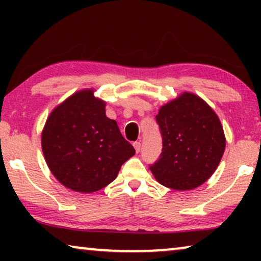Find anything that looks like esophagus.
Returning a JSON list of instances; mask_svg holds the SVG:
<instances>
[{
	"label": "esophagus",
	"instance_id": "obj_1",
	"mask_svg": "<svg viewBox=\"0 0 261 261\" xmlns=\"http://www.w3.org/2000/svg\"><path fill=\"white\" fill-rule=\"evenodd\" d=\"M133 146H134V148H135V152H137V153L140 152V149H141V144H140V141H135L134 144H133Z\"/></svg>",
	"mask_w": 261,
	"mask_h": 261
}]
</instances>
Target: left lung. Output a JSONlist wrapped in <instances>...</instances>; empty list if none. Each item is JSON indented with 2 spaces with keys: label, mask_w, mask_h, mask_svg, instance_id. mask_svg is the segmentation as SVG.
Segmentation results:
<instances>
[{
  "label": "left lung",
  "mask_w": 261,
  "mask_h": 261,
  "mask_svg": "<svg viewBox=\"0 0 261 261\" xmlns=\"http://www.w3.org/2000/svg\"><path fill=\"white\" fill-rule=\"evenodd\" d=\"M155 119L163 152L149 170L156 181L176 191L192 190L205 183L226 148L217 114L199 96L184 91L160 107Z\"/></svg>",
  "instance_id": "obj_1"
}]
</instances>
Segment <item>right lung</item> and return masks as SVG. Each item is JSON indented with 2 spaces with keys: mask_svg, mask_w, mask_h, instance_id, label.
I'll return each mask as SVG.
<instances>
[{
  "mask_svg": "<svg viewBox=\"0 0 261 261\" xmlns=\"http://www.w3.org/2000/svg\"><path fill=\"white\" fill-rule=\"evenodd\" d=\"M45 162L70 190L91 194L112 183L135 149L115 120L106 115V101L94 89L69 96L49 113L41 132Z\"/></svg>",
  "mask_w": 261,
  "mask_h": 261,
  "instance_id": "right-lung-1",
  "label": "right lung"
}]
</instances>
